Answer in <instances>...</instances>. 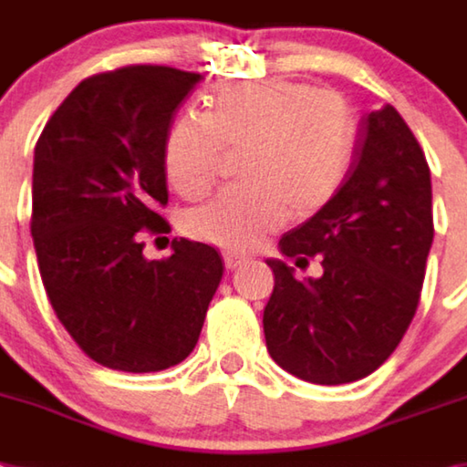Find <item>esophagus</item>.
<instances>
[{
  "label": "esophagus",
  "mask_w": 467,
  "mask_h": 467,
  "mask_svg": "<svg viewBox=\"0 0 467 467\" xmlns=\"http://www.w3.org/2000/svg\"><path fill=\"white\" fill-rule=\"evenodd\" d=\"M223 261H225V267H228V270H234V267H239L244 263V258L237 256V254H223Z\"/></svg>",
  "instance_id": "obj_1"
}]
</instances>
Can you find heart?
<instances>
[{
	"instance_id": "1",
	"label": "heart",
	"mask_w": 467,
	"mask_h": 467,
	"mask_svg": "<svg viewBox=\"0 0 467 467\" xmlns=\"http://www.w3.org/2000/svg\"><path fill=\"white\" fill-rule=\"evenodd\" d=\"M357 121L340 93L296 79L233 84L213 93L204 119L181 117L166 131L164 176L185 200L216 183L223 150L244 155V188L225 190L185 216L190 237L249 251L286 223L329 206L350 173Z\"/></svg>"
}]
</instances>
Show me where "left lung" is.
Wrapping results in <instances>:
<instances>
[{"mask_svg": "<svg viewBox=\"0 0 467 467\" xmlns=\"http://www.w3.org/2000/svg\"><path fill=\"white\" fill-rule=\"evenodd\" d=\"M432 234L425 152L402 115L383 105L362 117L350 173L331 204L279 239L298 267L322 258V277L298 282L294 267L267 261L270 357L317 385L374 374L416 315Z\"/></svg>", "mask_w": 467, "mask_h": 467, "instance_id": "obj_1", "label": "left lung"}]
</instances>
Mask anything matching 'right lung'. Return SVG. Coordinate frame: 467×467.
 Here are the masks:
<instances>
[{"label":"right lung","instance_id":"obj_1","mask_svg":"<svg viewBox=\"0 0 467 467\" xmlns=\"http://www.w3.org/2000/svg\"><path fill=\"white\" fill-rule=\"evenodd\" d=\"M202 79L166 65L87 77L35 145L30 233L44 289L93 362L150 374L183 362L223 277L218 251L173 239L164 261L143 234L164 233V150L176 110Z\"/></svg>","mask_w":467,"mask_h":467}]
</instances>
